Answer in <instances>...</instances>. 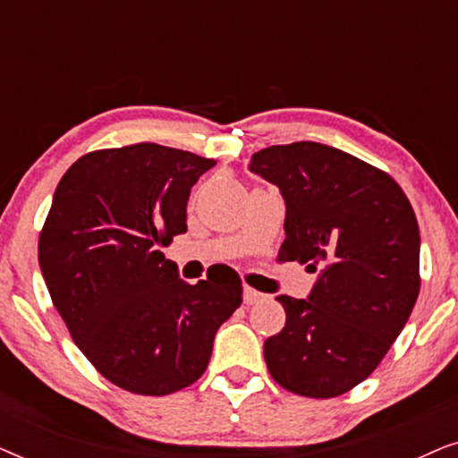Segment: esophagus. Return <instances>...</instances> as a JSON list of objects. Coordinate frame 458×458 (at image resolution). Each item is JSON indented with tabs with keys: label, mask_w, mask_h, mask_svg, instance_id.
Masks as SVG:
<instances>
[{
	"label": "esophagus",
	"mask_w": 458,
	"mask_h": 458,
	"mask_svg": "<svg viewBox=\"0 0 458 458\" xmlns=\"http://www.w3.org/2000/svg\"><path fill=\"white\" fill-rule=\"evenodd\" d=\"M265 298V293L252 290V287H243V302L246 304H256Z\"/></svg>",
	"instance_id": "esophagus-1"
}]
</instances>
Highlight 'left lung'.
<instances>
[{
	"label": "left lung",
	"mask_w": 458,
	"mask_h": 458,
	"mask_svg": "<svg viewBox=\"0 0 458 458\" xmlns=\"http://www.w3.org/2000/svg\"><path fill=\"white\" fill-rule=\"evenodd\" d=\"M250 171L284 196L277 260L318 273L306 300L277 296L285 327L265 342L268 373L300 396H340L375 371L417 302L415 212L390 174L323 143L265 148Z\"/></svg>",
	"instance_id": "left-lung-1"
}]
</instances>
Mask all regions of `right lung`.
Listing matches in <instances>:
<instances>
[{
  "label": "right lung",
  "instance_id": "1",
  "mask_svg": "<svg viewBox=\"0 0 458 458\" xmlns=\"http://www.w3.org/2000/svg\"><path fill=\"white\" fill-rule=\"evenodd\" d=\"M215 165L133 143L85 154L55 187L39 237L43 279L81 352L123 390L191 386L242 304L233 268L190 285L160 250L187 231L191 187Z\"/></svg>",
  "mask_w": 458,
  "mask_h": 458
}]
</instances>
